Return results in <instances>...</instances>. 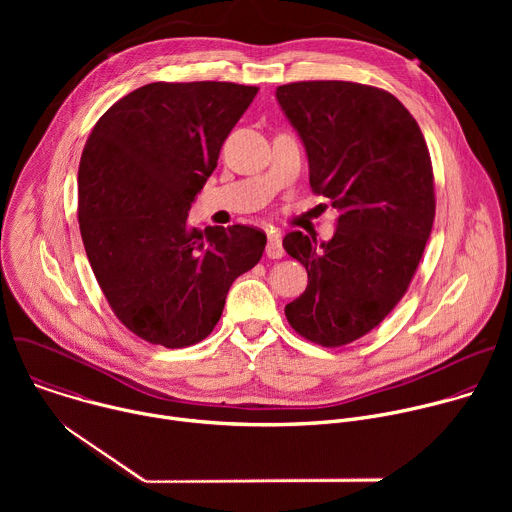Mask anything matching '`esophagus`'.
Instances as JSON below:
<instances>
[{
  "mask_svg": "<svg viewBox=\"0 0 512 512\" xmlns=\"http://www.w3.org/2000/svg\"><path fill=\"white\" fill-rule=\"evenodd\" d=\"M265 253H267L269 259H281V257H283V245H281V239H279L277 233H271V235H269Z\"/></svg>",
  "mask_w": 512,
  "mask_h": 512,
  "instance_id": "esophagus-1",
  "label": "esophagus"
}]
</instances>
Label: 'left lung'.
Instances as JSON below:
<instances>
[{"mask_svg": "<svg viewBox=\"0 0 512 512\" xmlns=\"http://www.w3.org/2000/svg\"><path fill=\"white\" fill-rule=\"evenodd\" d=\"M306 145L310 186L338 208L328 243L294 231L283 249L308 271L285 318L306 340L336 348L379 326L417 271L435 216L433 168L413 115L391 93L350 81L277 87Z\"/></svg>", "mask_w": 512, "mask_h": 512, "instance_id": "obj_1", "label": "left lung"}]
</instances>
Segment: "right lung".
<instances>
[{"instance_id": "add662e5", "label": "right lung", "mask_w": 512, "mask_h": 512, "mask_svg": "<svg viewBox=\"0 0 512 512\" xmlns=\"http://www.w3.org/2000/svg\"><path fill=\"white\" fill-rule=\"evenodd\" d=\"M257 91L150 83L111 105L85 143L83 245L113 314L145 342L184 348L204 340L233 281L265 251L261 229L188 225L194 196Z\"/></svg>"}]
</instances>
